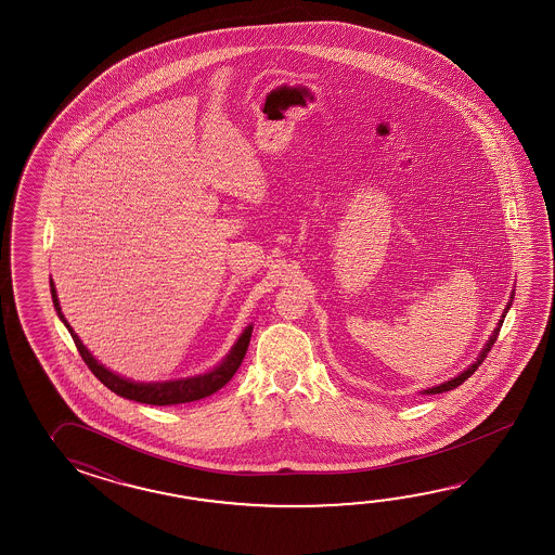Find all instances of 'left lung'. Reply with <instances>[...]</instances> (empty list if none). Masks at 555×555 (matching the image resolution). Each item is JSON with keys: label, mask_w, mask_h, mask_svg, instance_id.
I'll use <instances>...</instances> for the list:
<instances>
[{"label": "left lung", "mask_w": 555, "mask_h": 555, "mask_svg": "<svg viewBox=\"0 0 555 555\" xmlns=\"http://www.w3.org/2000/svg\"><path fill=\"white\" fill-rule=\"evenodd\" d=\"M514 294H516V292L512 289V295H509V301H507L506 309H504L502 318H500V321H498L494 333L490 335V339H488V343L483 345L482 351H480V354L476 357V361L466 366V369L462 371L461 375H456V377H452L450 380H444V383H440V385H435V387H428V389L421 390L423 395H438V392H447V390L456 389V387H461L462 383H464L466 378L474 375V371H476L478 366L482 365V361L486 359V354L490 353V349H492V345L495 343V337H498V333H500V327H502V323H504V318H506V313L509 311V307H512V301H514Z\"/></svg>", "instance_id": "8db88e82"}]
</instances>
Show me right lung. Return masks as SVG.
<instances>
[{"instance_id": "1", "label": "right lung", "mask_w": 555, "mask_h": 555, "mask_svg": "<svg viewBox=\"0 0 555 555\" xmlns=\"http://www.w3.org/2000/svg\"><path fill=\"white\" fill-rule=\"evenodd\" d=\"M51 287V297H53V306L60 315L63 325L72 333L73 341L79 349V354L83 357L87 366L93 371L94 377L99 378L106 389L117 392L118 397L129 399V401L142 402V404H154V406H168V404H182V402L201 401L204 397H210L216 390L222 389L230 378L234 377L237 366L242 365L246 351H248L249 337L254 325H248L242 331V335L237 337V341L232 345V349L228 351L224 359L218 365L194 377L170 378V380H151V383H141V380H132V378L120 377L117 373H113L111 369H106L103 363H99L94 359L93 353L85 347L83 341L79 339V335L73 331L69 321L63 315L60 306V297L53 280H49Z\"/></svg>"}]
</instances>
